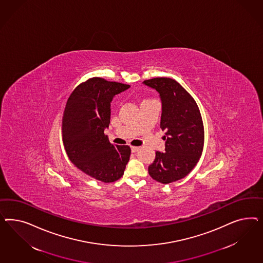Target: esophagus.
Wrapping results in <instances>:
<instances>
[{"mask_svg": "<svg viewBox=\"0 0 263 263\" xmlns=\"http://www.w3.org/2000/svg\"><path fill=\"white\" fill-rule=\"evenodd\" d=\"M139 149H140L139 146H131V151H132V152H137Z\"/></svg>", "mask_w": 263, "mask_h": 263, "instance_id": "1", "label": "esophagus"}]
</instances>
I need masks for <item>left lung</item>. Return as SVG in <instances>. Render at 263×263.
<instances>
[{"instance_id": "1", "label": "left lung", "mask_w": 263, "mask_h": 263, "mask_svg": "<svg viewBox=\"0 0 263 263\" xmlns=\"http://www.w3.org/2000/svg\"><path fill=\"white\" fill-rule=\"evenodd\" d=\"M143 84L160 93V127L166 132V152H155L148 174L160 183H172L188 175L201 156L204 143L201 115L195 99L175 80L158 77Z\"/></svg>"}]
</instances>
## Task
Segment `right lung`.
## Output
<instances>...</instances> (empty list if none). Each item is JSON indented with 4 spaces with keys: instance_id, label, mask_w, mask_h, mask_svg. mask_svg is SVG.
Segmentation results:
<instances>
[{
    "instance_id": "right-lung-1",
    "label": "right lung",
    "mask_w": 263,
    "mask_h": 263,
    "mask_svg": "<svg viewBox=\"0 0 263 263\" xmlns=\"http://www.w3.org/2000/svg\"><path fill=\"white\" fill-rule=\"evenodd\" d=\"M129 87L89 78L72 91L63 114V143L68 158L83 173L104 183L119 180L130 158V146L115 145L104 134L110 123L112 97Z\"/></svg>"
}]
</instances>
